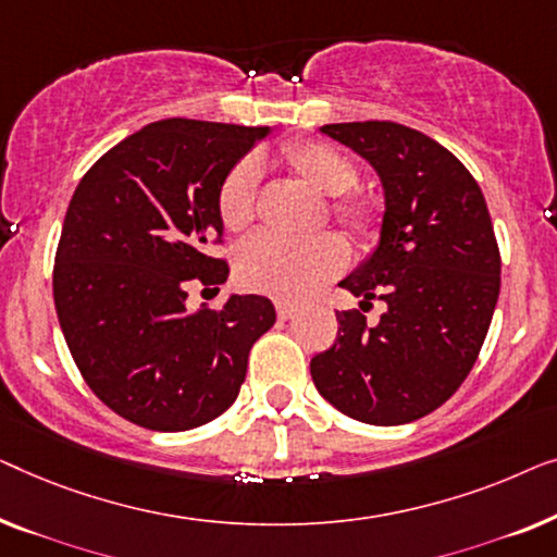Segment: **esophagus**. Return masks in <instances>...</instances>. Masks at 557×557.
I'll use <instances>...</instances> for the list:
<instances>
[{
  "label": "esophagus",
  "mask_w": 557,
  "mask_h": 557,
  "mask_svg": "<svg viewBox=\"0 0 557 557\" xmlns=\"http://www.w3.org/2000/svg\"><path fill=\"white\" fill-rule=\"evenodd\" d=\"M277 315L282 320H289L297 315V305H289V302H277Z\"/></svg>",
  "instance_id": "obj_1"
}]
</instances>
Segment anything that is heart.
<instances>
[{
  "label": "heart",
  "instance_id": "b5f03b06",
  "mask_svg": "<svg viewBox=\"0 0 557 557\" xmlns=\"http://www.w3.org/2000/svg\"><path fill=\"white\" fill-rule=\"evenodd\" d=\"M280 161L323 197H333L327 211L341 226L360 239L379 234L381 216L373 203L348 197L358 182L354 161L346 159L323 140H297L280 151ZM260 166L242 159L230 169L216 194V211L224 230L242 234L255 222ZM348 262L346 242L335 234H315L308 239L257 234L239 249L237 280L247 289L277 297V300H305L325 280L338 275Z\"/></svg>",
  "mask_w": 557,
  "mask_h": 557
}]
</instances>
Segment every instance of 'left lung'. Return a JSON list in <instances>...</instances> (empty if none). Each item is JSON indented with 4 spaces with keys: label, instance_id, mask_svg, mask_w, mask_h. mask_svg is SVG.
Listing matches in <instances>:
<instances>
[{
    "label": "left lung",
    "instance_id": "left-lung-1",
    "mask_svg": "<svg viewBox=\"0 0 557 557\" xmlns=\"http://www.w3.org/2000/svg\"><path fill=\"white\" fill-rule=\"evenodd\" d=\"M354 148L381 178L379 245L341 287L379 296L387 312L366 326L335 312L338 338L310 360L312 383L346 417L409 424L438 409L472 371L499 295V249L480 184L457 156L391 121L320 128Z\"/></svg>",
    "mask_w": 557,
    "mask_h": 557
}]
</instances>
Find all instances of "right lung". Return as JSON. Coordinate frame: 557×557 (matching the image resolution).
<instances>
[{
  "instance_id": "1",
  "label": "right lung",
  "mask_w": 557,
  "mask_h": 557,
  "mask_svg": "<svg viewBox=\"0 0 557 557\" xmlns=\"http://www.w3.org/2000/svg\"><path fill=\"white\" fill-rule=\"evenodd\" d=\"M270 133L166 119L92 163L70 199L54 255V310L83 379L108 409L151 432L209 424L239 396L255 341L275 325L262 295L189 310L191 285L219 289L216 194Z\"/></svg>"
}]
</instances>
